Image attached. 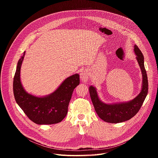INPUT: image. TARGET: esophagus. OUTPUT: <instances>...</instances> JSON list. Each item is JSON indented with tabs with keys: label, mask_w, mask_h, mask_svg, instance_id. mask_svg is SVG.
Instances as JSON below:
<instances>
[{
	"label": "esophagus",
	"mask_w": 158,
	"mask_h": 158,
	"mask_svg": "<svg viewBox=\"0 0 158 158\" xmlns=\"http://www.w3.org/2000/svg\"><path fill=\"white\" fill-rule=\"evenodd\" d=\"M80 76H81V79L82 81H83L84 82H87L89 79V72L85 69L81 71V73L80 74Z\"/></svg>",
	"instance_id": "34e87169"
}]
</instances>
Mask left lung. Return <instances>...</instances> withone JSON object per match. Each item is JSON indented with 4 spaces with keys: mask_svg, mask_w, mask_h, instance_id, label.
<instances>
[{
    "mask_svg": "<svg viewBox=\"0 0 158 158\" xmlns=\"http://www.w3.org/2000/svg\"><path fill=\"white\" fill-rule=\"evenodd\" d=\"M134 51L143 76L142 89L140 93L132 101L116 104H106L99 98L96 87H89V93L95 110L99 117L105 122L118 123L127 121L136 115L141 107L148 92V81L144 64V56L136 45H134Z\"/></svg>",
    "mask_w": 158,
    "mask_h": 158,
    "instance_id": "obj_1",
    "label": "left lung"
}]
</instances>
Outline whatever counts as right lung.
<instances>
[{
  "mask_svg": "<svg viewBox=\"0 0 158 158\" xmlns=\"http://www.w3.org/2000/svg\"><path fill=\"white\" fill-rule=\"evenodd\" d=\"M26 52L19 60L14 77L13 91L16 102L26 116L37 124H53L61 122L66 116L74 89L79 84L78 74L66 78L56 91L44 97L27 93L22 86L20 67Z\"/></svg>",
  "mask_w": 158,
  "mask_h": 158,
  "instance_id": "obj_1",
  "label": "right lung"
}]
</instances>
